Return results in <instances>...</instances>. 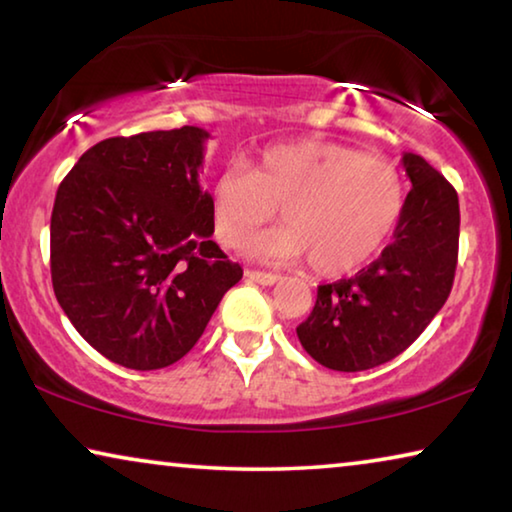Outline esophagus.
<instances>
[{"label":"esophagus","mask_w":512,"mask_h":512,"mask_svg":"<svg viewBox=\"0 0 512 512\" xmlns=\"http://www.w3.org/2000/svg\"><path fill=\"white\" fill-rule=\"evenodd\" d=\"M246 277L250 282H257V284H264V287H273V284L280 280V275H275V273H264V271H253V268H250V271H246Z\"/></svg>","instance_id":"esophagus-1"}]
</instances>
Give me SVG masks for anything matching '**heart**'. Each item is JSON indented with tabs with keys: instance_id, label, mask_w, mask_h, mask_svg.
<instances>
[{
	"instance_id": "heart-1",
	"label": "heart",
	"mask_w": 512,
	"mask_h": 512,
	"mask_svg": "<svg viewBox=\"0 0 512 512\" xmlns=\"http://www.w3.org/2000/svg\"><path fill=\"white\" fill-rule=\"evenodd\" d=\"M395 164L339 142L302 140L266 149L248 171L230 167L212 185V230L241 244L280 207L284 225L246 244V255L302 262L318 275L357 271L379 253L404 212Z\"/></svg>"
}]
</instances>
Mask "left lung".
<instances>
[{
    "label": "left lung",
    "instance_id": "left-lung-1",
    "mask_svg": "<svg viewBox=\"0 0 512 512\" xmlns=\"http://www.w3.org/2000/svg\"><path fill=\"white\" fill-rule=\"evenodd\" d=\"M402 164L411 178L393 241L370 266L320 284L314 311L296 327L320 366L359 372L395 359L424 332L449 298L458 259V194L415 153Z\"/></svg>",
    "mask_w": 512,
    "mask_h": 512
}]
</instances>
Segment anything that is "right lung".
<instances>
[{
	"mask_svg": "<svg viewBox=\"0 0 512 512\" xmlns=\"http://www.w3.org/2000/svg\"><path fill=\"white\" fill-rule=\"evenodd\" d=\"M198 126L110 137L56 192L51 282L85 341L131 370L167 368L194 348L241 266L212 241L198 185Z\"/></svg>",
	"mask_w": 512,
	"mask_h": 512,
	"instance_id": "add662e5",
	"label": "right lung"
}]
</instances>
